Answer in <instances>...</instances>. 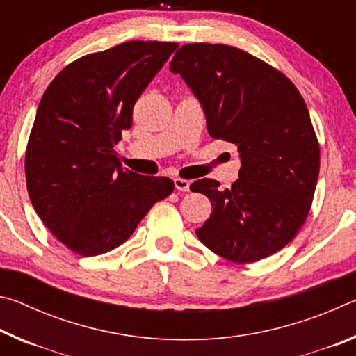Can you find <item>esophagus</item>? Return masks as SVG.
Here are the masks:
<instances>
[{
	"label": "esophagus",
	"mask_w": 356,
	"mask_h": 356,
	"mask_svg": "<svg viewBox=\"0 0 356 356\" xmlns=\"http://www.w3.org/2000/svg\"><path fill=\"white\" fill-rule=\"evenodd\" d=\"M174 186H176V190H179V191H188L190 190V180L176 177V179H174Z\"/></svg>",
	"instance_id": "1"
}]
</instances>
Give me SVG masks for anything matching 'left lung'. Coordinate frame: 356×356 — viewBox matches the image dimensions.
<instances>
[{
	"label": "left lung",
	"mask_w": 356,
	"mask_h": 356,
	"mask_svg": "<svg viewBox=\"0 0 356 356\" xmlns=\"http://www.w3.org/2000/svg\"><path fill=\"white\" fill-rule=\"evenodd\" d=\"M170 69L201 102L209 135L236 144L242 160L231 188L213 179L190 185L213 207L197 238L231 262L272 256L308 218L321 168L303 97L284 74L231 45H184Z\"/></svg>",
	"instance_id": "1"
}]
</instances>
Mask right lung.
Wrapping results in <instances>:
<instances>
[{
  "label": "right lung",
  "mask_w": 356,
  "mask_h": 356,
  "mask_svg": "<svg viewBox=\"0 0 356 356\" xmlns=\"http://www.w3.org/2000/svg\"><path fill=\"white\" fill-rule=\"evenodd\" d=\"M177 47L131 40L91 53L65 65L44 92L26 146L28 195L53 236L76 254L122 245L174 190L168 177L122 170L114 146Z\"/></svg>",
  "instance_id": "obj_1"
}]
</instances>
